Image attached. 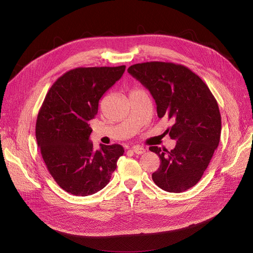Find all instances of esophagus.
<instances>
[{"instance_id": "obj_1", "label": "esophagus", "mask_w": 253, "mask_h": 253, "mask_svg": "<svg viewBox=\"0 0 253 253\" xmlns=\"http://www.w3.org/2000/svg\"><path fill=\"white\" fill-rule=\"evenodd\" d=\"M132 151H133L137 155H142V154L145 153V149L139 147V145H135V147L132 148Z\"/></svg>"}]
</instances>
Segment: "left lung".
<instances>
[{"mask_svg": "<svg viewBox=\"0 0 253 253\" xmlns=\"http://www.w3.org/2000/svg\"><path fill=\"white\" fill-rule=\"evenodd\" d=\"M128 73L151 92L158 117L174 122L167 132L176 140L175 148H150L161 160L152 174L154 182L169 193L191 189L218 147L221 119L216 99L201 78L181 64L143 62L131 65Z\"/></svg>", "mask_w": 253, "mask_h": 253, "instance_id": "left-lung-1", "label": "left lung"}]
</instances>
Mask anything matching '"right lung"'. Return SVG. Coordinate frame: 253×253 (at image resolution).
Returning <instances> with one entry per match:
<instances>
[{"instance_id": "1", "label": "right lung", "mask_w": 253, "mask_h": 253, "mask_svg": "<svg viewBox=\"0 0 253 253\" xmlns=\"http://www.w3.org/2000/svg\"><path fill=\"white\" fill-rule=\"evenodd\" d=\"M116 68H78L66 72L48 91L38 114L36 138L49 173L75 196H89L110 182L124 149L120 144L93 150L89 121L104 93L125 72Z\"/></svg>"}]
</instances>
